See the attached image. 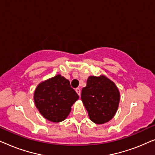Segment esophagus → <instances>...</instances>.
<instances>
[{
  "mask_svg": "<svg viewBox=\"0 0 155 155\" xmlns=\"http://www.w3.org/2000/svg\"><path fill=\"white\" fill-rule=\"evenodd\" d=\"M75 91H76V92L78 93V94L79 95V96H80V93H81V90H80V88H79V87L76 88Z\"/></svg>",
  "mask_w": 155,
  "mask_h": 155,
  "instance_id": "34e87169",
  "label": "esophagus"
}]
</instances>
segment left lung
Listing matches in <instances>:
<instances>
[{"label": "left lung", "instance_id": "1", "mask_svg": "<svg viewBox=\"0 0 155 155\" xmlns=\"http://www.w3.org/2000/svg\"><path fill=\"white\" fill-rule=\"evenodd\" d=\"M81 99L91 120L103 124L115 115L120 94L116 84L105 76H90L82 90Z\"/></svg>", "mask_w": 155, "mask_h": 155}]
</instances>
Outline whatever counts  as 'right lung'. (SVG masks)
Masks as SVG:
<instances>
[{
	"label": "right lung",
	"mask_w": 155,
	"mask_h": 155,
	"mask_svg": "<svg viewBox=\"0 0 155 155\" xmlns=\"http://www.w3.org/2000/svg\"><path fill=\"white\" fill-rule=\"evenodd\" d=\"M78 98L69 80L61 75L40 83L34 97L40 114L52 122L65 120L71 112V106Z\"/></svg>",
	"instance_id": "obj_1"
}]
</instances>
